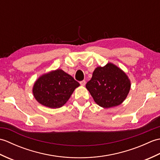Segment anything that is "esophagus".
<instances>
[{
  "mask_svg": "<svg viewBox=\"0 0 160 160\" xmlns=\"http://www.w3.org/2000/svg\"><path fill=\"white\" fill-rule=\"evenodd\" d=\"M80 84L81 86H84L86 84V81L85 80H82L80 82Z\"/></svg>",
  "mask_w": 160,
  "mask_h": 160,
  "instance_id": "obj_1",
  "label": "esophagus"
}]
</instances>
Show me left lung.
Returning <instances> with one entry per match:
<instances>
[{"label":"left lung","mask_w":160,"mask_h":160,"mask_svg":"<svg viewBox=\"0 0 160 160\" xmlns=\"http://www.w3.org/2000/svg\"><path fill=\"white\" fill-rule=\"evenodd\" d=\"M86 88L99 106L110 108L123 102L130 90L131 83L124 72L108 63L95 69Z\"/></svg>","instance_id":"left-lung-1"}]
</instances>
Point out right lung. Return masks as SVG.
<instances>
[{
	"mask_svg": "<svg viewBox=\"0 0 160 160\" xmlns=\"http://www.w3.org/2000/svg\"><path fill=\"white\" fill-rule=\"evenodd\" d=\"M80 84L61 69H57L40 77L35 82L33 93L36 100L44 106L60 108L69 99Z\"/></svg>",
	"mask_w": 160,
	"mask_h": 160,
	"instance_id": "add662e5",
	"label": "right lung"
}]
</instances>
